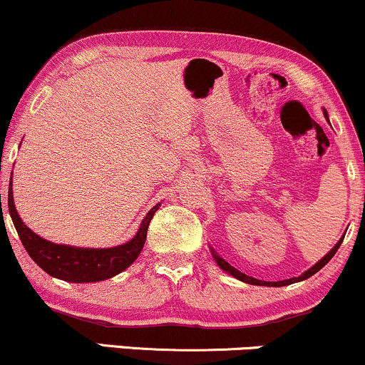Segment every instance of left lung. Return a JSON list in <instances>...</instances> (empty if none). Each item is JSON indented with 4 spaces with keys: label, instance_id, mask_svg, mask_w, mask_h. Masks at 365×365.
I'll return each mask as SVG.
<instances>
[{
    "label": "left lung",
    "instance_id": "8db88e82",
    "mask_svg": "<svg viewBox=\"0 0 365 365\" xmlns=\"http://www.w3.org/2000/svg\"><path fill=\"white\" fill-rule=\"evenodd\" d=\"M324 118L328 119V114H327V110H324ZM344 237H345V234L341 235V239L340 241H338L336 244H335V247H333L331 251L328 252L327 256H323V258H321L318 263L316 264H312V267L307 269V272H304L302 275H299V277H294V278H289V280H282V282H263V280H258V278H252V277H250V275H246V273H242V272H239L237 268H234V267H230L229 263H227V261L222 258V256H218V252L213 250V247H210V251H212V256H213V259L217 261V264L218 267H220V269H224L225 273H229V275H232L234 278H237V280H241V282H244V284H250V285H267V287H284V285H290V284H295V282H302V280H306V278H309V277H312L314 275V273H318L321 268L324 267V264L328 263L329 259L333 258V256H335V252L338 251V247H340V244L344 242Z\"/></svg>",
    "mask_w": 365,
    "mask_h": 365
}]
</instances>
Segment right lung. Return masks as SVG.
<instances>
[{
  "label": "right lung",
  "instance_id": "1",
  "mask_svg": "<svg viewBox=\"0 0 365 365\" xmlns=\"http://www.w3.org/2000/svg\"><path fill=\"white\" fill-rule=\"evenodd\" d=\"M158 207H160V203H157L145 215L138 232L133 235V239L128 242L114 247H101V250L98 247H75L46 241L34 230H30L21 222L15 203H13L11 181L10 187H8L10 217L30 258L36 261L46 273H49L51 277L64 282H73V284H90V282L107 280V278H113L118 273L124 272L128 267H131L133 261L138 258L141 250H143L150 220L155 215Z\"/></svg>",
  "mask_w": 365,
  "mask_h": 365
}]
</instances>
